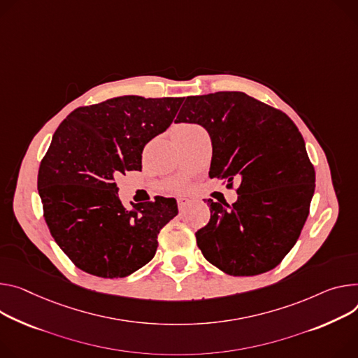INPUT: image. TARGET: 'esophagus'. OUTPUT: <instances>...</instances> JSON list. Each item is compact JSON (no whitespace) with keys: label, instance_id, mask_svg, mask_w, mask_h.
I'll return each instance as SVG.
<instances>
[{"label":"esophagus","instance_id":"obj_1","mask_svg":"<svg viewBox=\"0 0 358 358\" xmlns=\"http://www.w3.org/2000/svg\"><path fill=\"white\" fill-rule=\"evenodd\" d=\"M177 204H178V210L182 213L189 206V200L185 199V197H181V199L177 200Z\"/></svg>","mask_w":358,"mask_h":358}]
</instances>
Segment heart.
<instances>
[{"label":"heart","mask_w":358,"mask_h":358,"mask_svg":"<svg viewBox=\"0 0 358 358\" xmlns=\"http://www.w3.org/2000/svg\"><path fill=\"white\" fill-rule=\"evenodd\" d=\"M187 128H191V125H181L180 129H187Z\"/></svg>","instance_id":"obj_1"}]
</instances>
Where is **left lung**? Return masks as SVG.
Here are the masks:
<instances>
[{"instance_id":"left-lung-1","label":"left lung","mask_w":358,"mask_h":358,"mask_svg":"<svg viewBox=\"0 0 358 358\" xmlns=\"http://www.w3.org/2000/svg\"><path fill=\"white\" fill-rule=\"evenodd\" d=\"M176 122L203 125L213 144L210 178L238 182L234 204L207 201L210 221L196 233L203 255L230 275L277 267L301 234L315 188L297 125L240 91L187 96Z\"/></svg>"}]
</instances>
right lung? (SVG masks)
I'll list each match as a JSON object with an SVG mask.
<instances>
[{
  "label": "right lung",
  "instance_id": "1",
  "mask_svg": "<svg viewBox=\"0 0 358 358\" xmlns=\"http://www.w3.org/2000/svg\"><path fill=\"white\" fill-rule=\"evenodd\" d=\"M182 101L117 96L74 110L57 128L37 184L50 233L80 270L121 278L152 259L177 201L159 197L127 210L114 177L141 170L145 144L166 131Z\"/></svg>",
  "mask_w": 358,
  "mask_h": 358
}]
</instances>
